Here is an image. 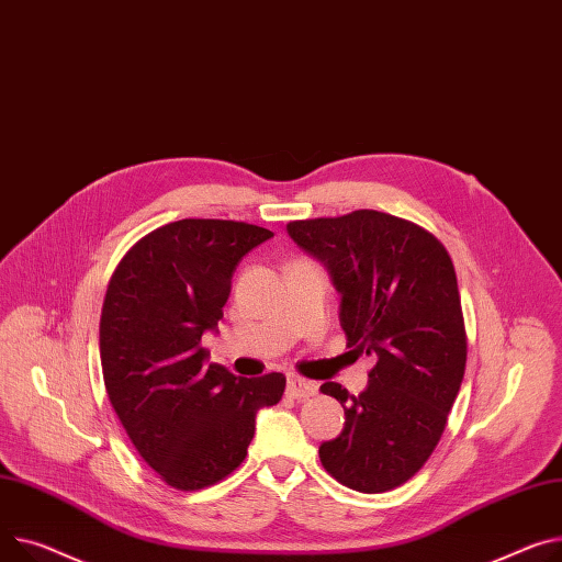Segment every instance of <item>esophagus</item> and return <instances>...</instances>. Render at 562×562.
I'll use <instances>...</instances> for the list:
<instances>
[{
    "label": "esophagus",
    "instance_id": "obj_1",
    "mask_svg": "<svg viewBox=\"0 0 562 562\" xmlns=\"http://www.w3.org/2000/svg\"><path fill=\"white\" fill-rule=\"evenodd\" d=\"M318 393V386L310 380H303V378H291L286 382V395L295 397V400H307L312 395Z\"/></svg>",
    "mask_w": 562,
    "mask_h": 562
}]
</instances>
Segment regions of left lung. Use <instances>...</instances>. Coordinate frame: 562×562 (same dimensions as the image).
Wrapping results in <instances>:
<instances>
[{
	"label": "left lung",
	"mask_w": 562,
	"mask_h": 562,
	"mask_svg": "<svg viewBox=\"0 0 562 562\" xmlns=\"http://www.w3.org/2000/svg\"><path fill=\"white\" fill-rule=\"evenodd\" d=\"M286 231L341 293L348 348L378 359L359 395L321 386L346 411L344 431L318 447L321 463L352 491H393L436 450L463 382L468 339L452 257L418 223L378 210L291 221Z\"/></svg>",
	"instance_id": "1"
}]
</instances>
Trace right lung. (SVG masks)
<instances>
[{
  "label": "right lung",
  "mask_w": 562,
  "mask_h": 562,
  "mask_svg": "<svg viewBox=\"0 0 562 562\" xmlns=\"http://www.w3.org/2000/svg\"><path fill=\"white\" fill-rule=\"evenodd\" d=\"M273 233L182 218L142 237L110 278L99 323L103 382L139 457L176 491H201L246 459L261 406L286 378H235L201 336L216 329L241 257Z\"/></svg>",
  "instance_id": "right-lung-1"
}]
</instances>
